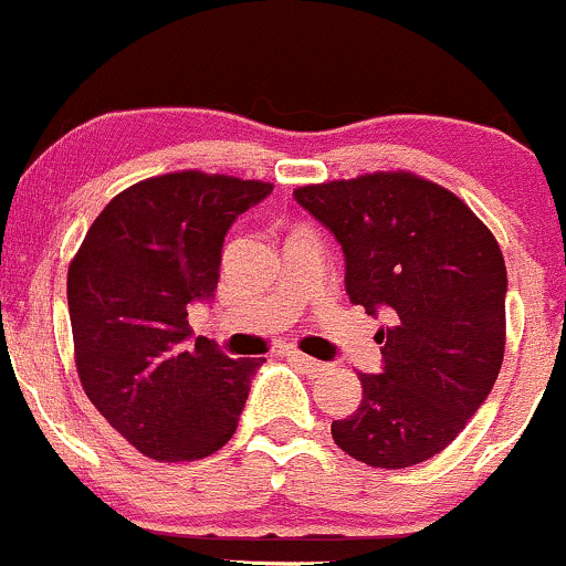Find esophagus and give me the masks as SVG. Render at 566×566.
<instances>
[{"instance_id":"1","label":"esophagus","mask_w":566,"mask_h":566,"mask_svg":"<svg viewBox=\"0 0 566 566\" xmlns=\"http://www.w3.org/2000/svg\"><path fill=\"white\" fill-rule=\"evenodd\" d=\"M283 354L289 356L291 361L296 364V367H302V369H305V373H310V375H321V373H324V369H326L324 361H315V358L305 356V354H302V350H296V348H285Z\"/></svg>"}]
</instances>
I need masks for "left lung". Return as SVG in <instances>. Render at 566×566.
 <instances>
[{"instance_id":"1","label":"left lung","mask_w":566,"mask_h":566,"mask_svg":"<svg viewBox=\"0 0 566 566\" xmlns=\"http://www.w3.org/2000/svg\"><path fill=\"white\" fill-rule=\"evenodd\" d=\"M296 202L334 234L345 294L378 329L382 367L332 423L345 453L382 470L448 448L494 388L504 356L507 270L494 234L442 186L410 172L302 186Z\"/></svg>"}]
</instances>
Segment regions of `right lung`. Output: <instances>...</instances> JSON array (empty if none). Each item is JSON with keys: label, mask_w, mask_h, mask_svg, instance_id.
Wrapping results in <instances>:
<instances>
[{"label": "right lung", "mask_w": 566, "mask_h": 566, "mask_svg": "<svg viewBox=\"0 0 566 566\" xmlns=\"http://www.w3.org/2000/svg\"><path fill=\"white\" fill-rule=\"evenodd\" d=\"M270 191L205 172L143 180L96 216L72 259L77 375L107 423L150 459H205L232 440L264 358L191 339L188 307L216 300L223 237Z\"/></svg>", "instance_id": "obj_1"}]
</instances>
